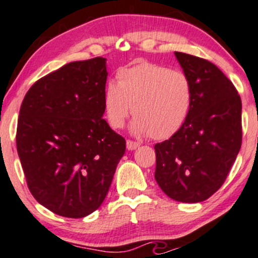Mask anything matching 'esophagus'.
Listing matches in <instances>:
<instances>
[{
  "label": "esophagus",
  "instance_id": "1",
  "mask_svg": "<svg viewBox=\"0 0 258 258\" xmlns=\"http://www.w3.org/2000/svg\"><path fill=\"white\" fill-rule=\"evenodd\" d=\"M126 146H127V149H128V150H136L139 147V144L137 143V142L127 141L126 142Z\"/></svg>",
  "mask_w": 258,
  "mask_h": 258
}]
</instances>
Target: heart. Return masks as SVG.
Returning a JSON list of instances; mask_svg holds the SVG:
<instances>
[{
    "label": "heart",
    "mask_w": 258,
    "mask_h": 258,
    "mask_svg": "<svg viewBox=\"0 0 258 258\" xmlns=\"http://www.w3.org/2000/svg\"><path fill=\"white\" fill-rule=\"evenodd\" d=\"M103 97L105 119L112 128H122L127 117L136 116L131 131L136 136L167 139L188 117L193 86L184 73L158 64L142 63L117 73Z\"/></svg>",
    "instance_id": "1"
}]
</instances>
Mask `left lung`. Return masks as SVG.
Segmentation results:
<instances>
[{"label":"left lung","instance_id":"1","mask_svg":"<svg viewBox=\"0 0 258 258\" xmlns=\"http://www.w3.org/2000/svg\"><path fill=\"white\" fill-rule=\"evenodd\" d=\"M193 86L183 126L155 144V179L171 199L200 203L226 180L241 147V99L223 73L206 59L174 52Z\"/></svg>","mask_w":258,"mask_h":258}]
</instances>
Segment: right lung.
<instances>
[{
    "mask_svg": "<svg viewBox=\"0 0 258 258\" xmlns=\"http://www.w3.org/2000/svg\"><path fill=\"white\" fill-rule=\"evenodd\" d=\"M105 58L65 64L25 94L17 150L32 197L59 216L82 218L104 201L126 141L103 119Z\"/></svg>",
    "mask_w": 258,
    "mask_h": 258,
    "instance_id": "obj_1",
    "label": "right lung"
}]
</instances>
